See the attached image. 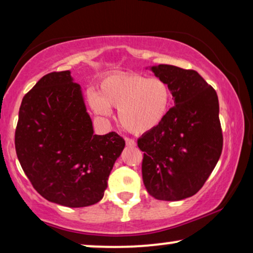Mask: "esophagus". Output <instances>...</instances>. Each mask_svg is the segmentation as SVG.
Wrapping results in <instances>:
<instances>
[{"label":"esophagus","instance_id":"esophagus-1","mask_svg":"<svg viewBox=\"0 0 253 253\" xmlns=\"http://www.w3.org/2000/svg\"><path fill=\"white\" fill-rule=\"evenodd\" d=\"M126 144L127 146H136V141L133 139H130V138H126Z\"/></svg>","mask_w":253,"mask_h":253}]
</instances>
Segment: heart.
Masks as SVG:
<instances>
[{
  "label": "heart",
  "mask_w": 253,
  "mask_h": 253,
  "mask_svg": "<svg viewBox=\"0 0 253 253\" xmlns=\"http://www.w3.org/2000/svg\"><path fill=\"white\" fill-rule=\"evenodd\" d=\"M88 101L99 115H110V108L119 109L121 126L139 136L157 129L167 116L171 89L161 78L116 72L102 78L98 93H89Z\"/></svg>",
  "instance_id": "obj_1"
}]
</instances>
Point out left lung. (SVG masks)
Listing matches in <instances>:
<instances>
[{"mask_svg":"<svg viewBox=\"0 0 253 253\" xmlns=\"http://www.w3.org/2000/svg\"><path fill=\"white\" fill-rule=\"evenodd\" d=\"M170 86L174 107L157 129L138 139L147 192L176 202L196 195L222 152L223 138L215 89L195 70L159 64L150 68Z\"/></svg>","mask_w":253,"mask_h":253,"instance_id":"left-lung-1","label":"left lung"}]
</instances>
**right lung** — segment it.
Segmentation results:
<instances>
[{
	"instance_id": "obj_1",
	"label": "right lung",
	"mask_w": 253,
	"mask_h": 253,
	"mask_svg": "<svg viewBox=\"0 0 253 253\" xmlns=\"http://www.w3.org/2000/svg\"><path fill=\"white\" fill-rule=\"evenodd\" d=\"M16 153L33 188L48 202L85 207L102 199L126 141L94 134L82 88L70 71L43 76L23 98Z\"/></svg>"
}]
</instances>
